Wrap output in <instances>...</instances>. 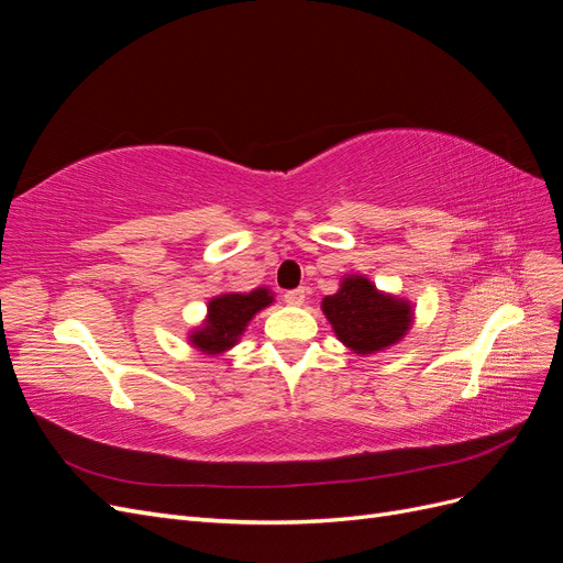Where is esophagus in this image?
Returning a JSON list of instances; mask_svg holds the SVG:
<instances>
[{"label":"esophagus","instance_id":"34e87169","mask_svg":"<svg viewBox=\"0 0 563 563\" xmlns=\"http://www.w3.org/2000/svg\"><path fill=\"white\" fill-rule=\"evenodd\" d=\"M305 296H308V291H305V288H294V291H286L284 294V300L288 305H294V308H298V305L305 302Z\"/></svg>","mask_w":563,"mask_h":563}]
</instances>
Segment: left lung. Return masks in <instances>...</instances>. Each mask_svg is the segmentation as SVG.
Returning a JSON list of instances; mask_svg holds the SVG:
<instances>
[{"instance_id": "1", "label": "left lung", "mask_w": 563, "mask_h": 563, "mask_svg": "<svg viewBox=\"0 0 563 563\" xmlns=\"http://www.w3.org/2000/svg\"><path fill=\"white\" fill-rule=\"evenodd\" d=\"M340 343L354 354H373L397 345L413 323V305L378 291L364 275H345L333 296L321 300Z\"/></svg>"}]
</instances>
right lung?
Returning a JSON list of instances; mask_svg holds the SVG:
<instances>
[{
	"mask_svg": "<svg viewBox=\"0 0 563 563\" xmlns=\"http://www.w3.org/2000/svg\"><path fill=\"white\" fill-rule=\"evenodd\" d=\"M272 302L275 296L267 286L253 288L249 294H220L209 300L207 319L190 331L187 340L203 354H223L240 343L249 321Z\"/></svg>",
	"mask_w": 563,
	"mask_h": 563,
	"instance_id": "obj_1",
	"label": "right lung"
}]
</instances>
